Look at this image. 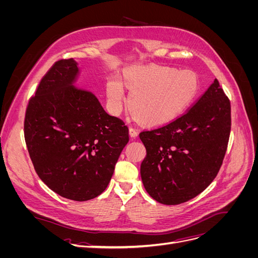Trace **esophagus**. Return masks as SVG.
Listing matches in <instances>:
<instances>
[{
  "instance_id": "obj_1",
  "label": "esophagus",
  "mask_w": 258,
  "mask_h": 258,
  "mask_svg": "<svg viewBox=\"0 0 258 258\" xmlns=\"http://www.w3.org/2000/svg\"><path fill=\"white\" fill-rule=\"evenodd\" d=\"M129 134L132 139H136L139 136V129L136 126H131L129 129Z\"/></svg>"
}]
</instances>
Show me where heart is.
<instances>
[{
  "label": "heart",
  "instance_id": "heart-1",
  "mask_svg": "<svg viewBox=\"0 0 258 258\" xmlns=\"http://www.w3.org/2000/svg\"><path fill=\"white\" fill-rule=\"evenodd\" d=\"M123 79L131 91V111L151 123H166L174 119L191 102L198 90L197 75L190 70L134 67L124 71ZM106 96L113 110L119 111L126 99L119 77L108 79Z\"/></svg>",
  "mask_w": 258,
  "mask_h": 258
}]
</instances>
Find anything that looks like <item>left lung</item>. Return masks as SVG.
<instances>
[{
  "label": "left lung",
  "mask_w": 258,
  "mask_h": 258,
  "mask_svg": "<svg viewBox=\"0 0 258 258\" xmlns=\"http://www.w3.org/2000/svg\"><path fill=\"white\" fill-rule=\"evenodd\" d=\"M230 124V102L215 79L181 117L142 131L146 157L140 172L148 195L174 206L204 191L222 166Z\"/></svg>",
  "instance_id": "1"
}]
</instances>
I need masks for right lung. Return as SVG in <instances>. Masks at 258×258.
Segmentation results:
<instances>
[{
  "mask_svg": "<svg viewBox=\"0 0 258 258\" xmlns=\"http://www.w3.org/2000/svg\"><path fill=\"white\" fill-rule=\"evenodd\" d=\"M74 59L54 62L31 98L25 139L37 175L59 196L87 201L102 194L129 141V129L91 91L74 86Z\"/></svg>",
  "mask_w": 258,
  "mask_h": 258,
  "instance_id": "1",
  "label": "right lung"
}]
</instances>
